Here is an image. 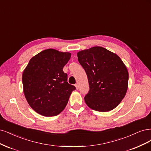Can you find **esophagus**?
<instances>
[{
    "mask_svg": "<svg viewBox=\"0 0 151 151\" xmlns=\"http://www.w3.org/2000/svg\"><path fill=\"white\" fill-rule=\"evenodd\" d=\"M75 87H76V90H78V88H79V86H78V84H75Z\"/></svg>",
    "mask_w": 151,
    "mask_h": 151,
    "instance_id": "1",
    "label": "esophagus"
}]
</instances>
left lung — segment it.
<instances>
[{
  "mask_svg": "<svg viewBox=\"0 0 151 151\" xmlns=\"http://www.w3.org/2000/svg\"><path fill=\"white\" fill-rule=\"evenodd\" d=\"M77 56L89 83L86 104L101 112L114 109L128 89L129 72L124 62L115 53L100 46L81 50Z\"/></svg>",
  "mask_w": 151,
  "mask_h": 151,
  "instance_id": "obj_1",
  "label": "left lung"
}]
</instances>
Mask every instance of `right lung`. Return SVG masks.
Masks as SVG:
<instances>
[{"mask_svg": "<svg viewBox=\"0 0 151 151\" xmlns=\"http://www.w3.org/2000/svg\"><path fill=\"white\" fill-rule=\"evenodd\" d=\"M70 58L69 52L47 49L33 56L24 69V93L29 105L39 114L55 116L66 107L76 89L68 83V75L63 71Z\"/></svg>", "mask_w": 151, "mask_h": 151, "instance_id": "add662e5", "label": "right lung"}]
</instances>
